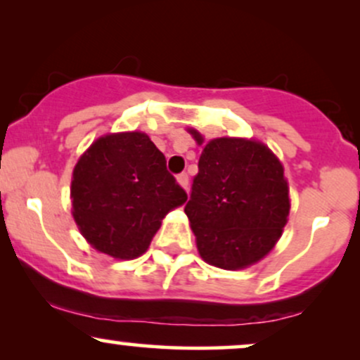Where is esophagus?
<instances>
[{
    "label": "esophagus",
    "instance_id": "1",
    "mask_svg": "<svg viewBox=\"0 0 360 360\" xmlns=\"http://www.w3.org/2000/svg\"><path fill=\"white\" fill-rule=\"evenodd\" d=\"M177 183L183 186V188H188V184H189L188 174H186V172H181V174H177Z\"/></svg>",
    "mask_w": 360,
    "mask_h": 360
}]
</instances>
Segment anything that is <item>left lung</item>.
<instances>
[{"mask_svg": "<svg viewBox=\"0 0 360 360\" xmlns=\"http://www.w3.org/2000/svg\"><path fill=\"white\" fill-rule=\"evenodd\" d=\"M189 131L201 146L203 137ZM288 193L284 169L264 143L210 140L184 206L205 262L235 271L262 259L288 221Z\"/></svg>", "mask_w": 360, "mask_h": 360, "instance_id": "obj_1", "label": "left lung"}]
</instances>
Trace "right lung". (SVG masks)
Instances as JSON below:
<instances>
[{
  "mask_svg": "<svg viewBox=\"0 0 360 360\" xmlns=\"http://www.w3.org/2000/svg\"><path fill=\"white\" fill-rule=\"evenodd\" d=\"M72 217L82 237L115 259H135L162 218L188 200L166 157L142 131L98 139L72 172Z\"/></svg>",
  "mask_w": 360,
  "mask_h": 360,
  "instance_id": "right-lung-1",
  "label": "right lung"
}]
</instances>
